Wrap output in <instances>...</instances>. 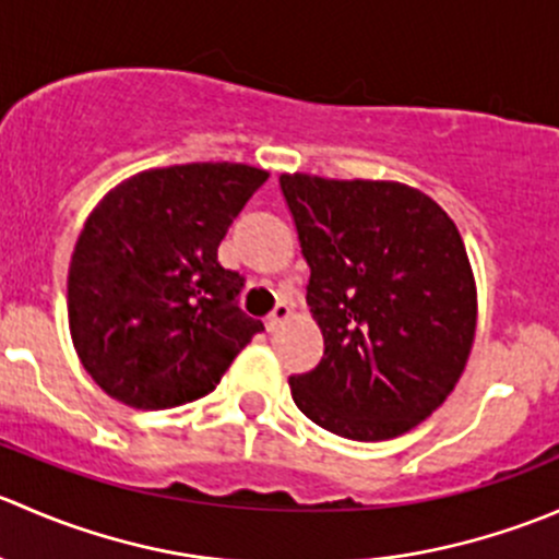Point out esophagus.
Here are the masks:
<instances>
[{
  "label": "esophagus",
  "mask_w": 559,
  "mask_h": 559,
  "mask_svg": "<svg viewBox=\"0 0 559 559\" xmlns=\"http://www.w3.org/2000/svg\"><path fill=\"white\" fill-rule=\"evenodd\" d=\"M289 316H292V308L286 306V302H278V306L273 308V313L267 316V330L275 332L286 319H289Z\"/></svg>",
  "instance_id": "obj_1"
}]
</instances>
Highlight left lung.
Listing matches in <instances>:
<instances>
[{
  "label": "left lung",
  "instance_id": "left-lung-1",
  "mask_svg": "<svg viewBox=\"0 0 559 559\" xmlns=\"http://www.w3.org/2000/svg\"><path fill=\"white\" fill-rule=\"evenodd\" d=\"M311 267L324 354L292 376L297 408L352 441H386L449 397L476 335V284L452 218L392 180L281 175Z\"/></svg>",
  "mask_w": 559,
  "mask_h": 559
}]
</instances>
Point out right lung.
I'll return each mask as SVG.
<instances>
[{"mask_svg":"<svg viewBox=\"0 0 559 559\" xmlns=\"http://www.w3.org/2000/svg\"><path fill=\"white\" fill-rule=\"evenodd\" d=\"M267 173L229 162L140 173L88 216L67 278L83 368L143 411L205 397L264 330L240 311L243 275L216 248Z\"/></svg>","mask_w":559,"mask_h":559,"instance_id":"add662e5","label":"right lung"}]
</instances>
